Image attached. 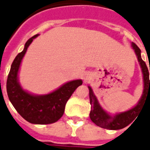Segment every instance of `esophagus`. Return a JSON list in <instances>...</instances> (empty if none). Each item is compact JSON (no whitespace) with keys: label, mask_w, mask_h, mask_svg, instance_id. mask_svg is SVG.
I'll use <instances>...</instances> for the list:
<instances>
[{"label":"esophagus","mask_w":150,"mask_h":150,"mask_svg":"<svg viewBox=\"0 0 150 150\" xmlns=\"http://www.w3.org/2000/svg\"><path fill=\"white\" fill-rule=\"evenodd\" d=\"M91 75L90 73H87L86 75H84V82H88L90 79H91Z\"/></svg>","instance_id":"34e87169"}]
</instances>
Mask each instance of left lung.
<instances>
[{
	"label": "left lung",
	"instance_id": "8db88e82",
	"mask_svg": "<svg viewBox=\"0 0 150 150\" xmlns=\"http://www.w3.org/2000/svg\"><path fill=\"white\" fill-rule=\"evenodd\" d=\"M132 46L137 54L140 66L142 67V74H143V82H144L143 94L135 107L132 108L129 111L116 114L115 116H110L105 111L103 110V108L100 107V105L98 103L97 99L93 93L92 89L91 88V87H88L90 104L91 105L90 118L92 122L103 129L117 130V129H121L126 126H128L130 123L132 122V120H135L139 112H141L146 99L150 97V79L148 67L145 64V62L142 60V56H141V50L139 49L138 46L134 42H132Z\"/></svg>",
	"mask_w": 150,
	"mask_h": 150
}]
</instances>
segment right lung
Segmentation results:
<instances>
[{
    "label": "right lung",
    "mask_w": 150,
    "mask_h": 150,
    "mask_svg": "<svg viewBox=\"0 0 150 150\" xmlns=\"http://www.w3.org/2000/svg\"><path fill=\"white\" fill-rule=\"evenodd\" d=\"M38 36V34H36L28 40L24 50L16 56L8 73L6 89L13 106L25 120L32 124L48 125L58 121L62 117L69 98L82 85L83 81L76 79L68 82L51 93L42 96L32 95L24 91L18 82V71L27 48Z\"/></svg>",
    "instance_id": "obj_1"
}]
</instances>
